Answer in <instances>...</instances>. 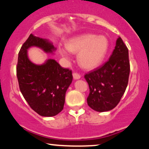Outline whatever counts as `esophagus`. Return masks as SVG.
I'll return each mask as SVG.
<instances>
[{"label": "esophagus", "instance_id": "esophagus-1", "mask_svg": "<svg viewBox=\"0 0 149 149\" xmlns=\"http://www.w3.org/2000/svg\"><path fill=\"white\" fill-rule=\"evenodd\" d=\"M72 76H73V78H74V79H79L81 78L80 74H79L78 73H76V72L73 73Z\"/></svg>", "mask_w": 149, "mask_h": 149}]
</instances>
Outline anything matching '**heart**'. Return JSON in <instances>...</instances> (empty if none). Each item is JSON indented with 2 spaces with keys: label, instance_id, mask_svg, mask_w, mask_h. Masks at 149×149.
I'll return each instance as SVG.
<instances>
[{
  "label": "heart",
  "instance_id": "1",
  "mask_svg": "<svg viewBox=\"0 0 149 149\" xmlns=\"http://www.w3.org/2000/svg\"><path fill=\"white\" fill-rule=\"evenodd\" d=\"M66 48H59L63 56L68 58L69 52L77 54L79 65L85 70L97 68L105 58L109 49V41L105 36L84 34L72 38L65 43Z\"/></svg>",
  "mask_w": 149,
  "mask_h": 149
}]
</instances>
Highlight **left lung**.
Returning a JSON list of instances; mask_svg holds the SVG:
<instances>
[{
	"instance_id": "1",
	"label": "left lung",
	"mask_w": 149,
	"mask_h": 149,
	"mask_svg": "<svg viewBox=\"0 0 149 149\" xmlns=\"http://www.w3.org/2000/svg\"><path fill=\"white\" fill-rule=\"evenodd\" d=\"M129 74L128 49L119 37L109 61L102 67L85 74L90 89L88 105L99 112L113 109L125 91Z\"/></svg>"
}]
</instances>
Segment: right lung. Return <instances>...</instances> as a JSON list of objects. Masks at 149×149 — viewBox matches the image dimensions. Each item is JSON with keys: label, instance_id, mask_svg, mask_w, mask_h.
I'll use <instances>...</instances> for the list:
<instances>
[{"label": "right lung", "instance_id": "add662e5", "mask_svg": "<svg viewBox=\"0 0 149 149\" xmlns=\"http://www.w3.org/2000/svg\"><path fill=\"white\" fill-rule=\"evenodd\" d=\"M36 47L47 54L56 49L49 40L31 34L19 51L17 76L26 102L42 116H54L63 109L65 93L72 81V71L62 68L54 59L41 65L31 62L28 49Z\"/></svg>", "mask_w": 149, "mask_h": 149}]
</instances>
